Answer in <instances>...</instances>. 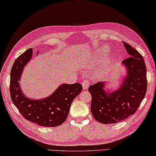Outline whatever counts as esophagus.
Here are the masks:
<instances>
[{"instance_id": "esophagus-1", "label": "esophagus", "mask_w": 156, "mask_h": 156, "mask_svg": "<svg viewBox=\"0 0 156 156\" xmlns=\"http://www.w3.org/2000/svg\"><path fill=\"white\" fill-rule=\"evenodd\" d=\"M89 85H90V83L87 80H83L82 81V86L83 89H87L88 88Z\"/></svg>"}]
</instances>
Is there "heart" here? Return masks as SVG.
<instances>
[{
	"mask_svg": "<svg viewBox=\"0 0 156 156\" xmlns=\"http://www.w3.org/2000/svg\"><path fill=\"white\" fill-rule=\"evenodd\" d=\"M108 52H109V48L108 47L104 46V47H102L101 48H99V49H98L96 51V54L95 56V60L94 61V63L96 64V63H98L99 62H100L102 58L105 57ZM108 71H109L108 67L106 66V67L102 68L100 72L101 75H104V74L108 73Z\"/></svg>",
	"mask_w": 156,
	"mask_h": 156,
	"instance_id": "1",
	"label": "heart"
}]
</instances>
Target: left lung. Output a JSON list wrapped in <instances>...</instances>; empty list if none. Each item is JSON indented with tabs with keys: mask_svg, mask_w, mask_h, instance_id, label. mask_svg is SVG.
<instances>
[{
	"mask_svg": "<svg viewBox=\"0 0 156 156\" xmlns=\"http://www.w3.org/2000/svg\"><path fill=\"white\" fill-rule=\"evenodd\" d=\"M123 43L130 57L122 61L127 74L119 90L108 94L104 90L103 82L88 88L92 97L91 113L101 124H115L133 115L147 93V68L144 58L129 43Z\"/></svg>",
	"mask_w": 156,
	"mask_h": 156,
	"instance_id": "1",
	"label": "left lung"
}]
</instances>
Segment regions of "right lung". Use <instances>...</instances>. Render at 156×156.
I'll use <instances>...</instances> for the list:
<instances>
[{"instance_id":"obj_1","label":"right lung","mask_w":156,"mask_h":156,"mask_svg":"<svg viewBox=\"0 0 156 156\" xmlns=\"http://www.w3.org/2000/svg\"><path fill=\"white\" fill-rule=\"evenodd\" d=\"M32 49H28L14 61L10 73L9 93L12 101L27 120L41 126L55 127L66 121L70 105L81 90V83L62 84L47 98L35 100L23 93L19 81L24 66L32 58Z\"/></svg>"}]
</instances>
